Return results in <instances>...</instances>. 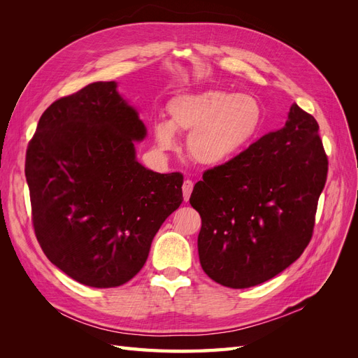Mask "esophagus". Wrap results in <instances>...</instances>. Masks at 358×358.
<instances>
[{
	"label": "esophagus",
	"instance_id": "1",
	"mask_svg": "<svg viewBox=\"0 0 358 358\" xmlns=\"http://www.w3.org/2000/svg\"><path fill=\"white\" fill-rule=\"evenodd\" d=\"M192 188H194V182H192V180H189V179L183 180L182 192H183V200H185V201H188V200H189V196H191V192H192Z\"/></svg>",
	"mask_w": 358,
	"mask_h": 358
}]
</instances>
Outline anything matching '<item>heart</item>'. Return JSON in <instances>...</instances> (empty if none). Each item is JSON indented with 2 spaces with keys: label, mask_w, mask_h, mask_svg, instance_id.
I'll return each mask as SVG.
<instances>
[{
  "label": "heart",
  "mask_w": 358,
  "mask_h": 358,
  "mask_svg": "<svg viewBox=\"0 0 358 358\" xmlns=\"http://www.w3.org/2000/svg\"><path fill=\"white\" fill-rule=\"evenodd\" d=\"M170 121L154 124L159 149L175 150L178 133L189 134L188 154L206 167L229 164L254 142L263 121L262 106L248 94L209 90L173 99Z\"/></svg>",
  "instance_id": "heart-1"
}]
</instances>
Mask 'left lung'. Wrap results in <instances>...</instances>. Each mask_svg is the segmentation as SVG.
<instances>
[{"mask_svg":"<svg viewBox=\"0 0 358 358\" xmlns=\"http://www.w3.org/2000/svg\"><path fill=\"white\" fill-rule=\"evenodd\" d=\"M318 129L294 103L282 128L196 183L189 203L201 216L200 264L215 282L263 284L305 251L329 170Z\"/></svg>","mask_w":358,"mask_h":358,"instance_id":"8db88e82","label":"left lung"}]
</instances>
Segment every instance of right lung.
<instances>
[{
	"mask_svg": "<svg viewBox=\"0 0 358 358\" xmlns=\"http://www.w3.org/2000/svg\"><path fill=\"white\" fill-rule=\"evenodd\" d=\"M116 88V82H94L52 103L25 159L43 252L94 288L134 278L183 200L180 173L161 175L137 161L134 142L146 137V127Z\"/></svg>",
	"mask_w": 358,
	"mask_h": 358,
	"instance_id": "right-lung-1",
	"label": "right lung"
}]
</instances>
